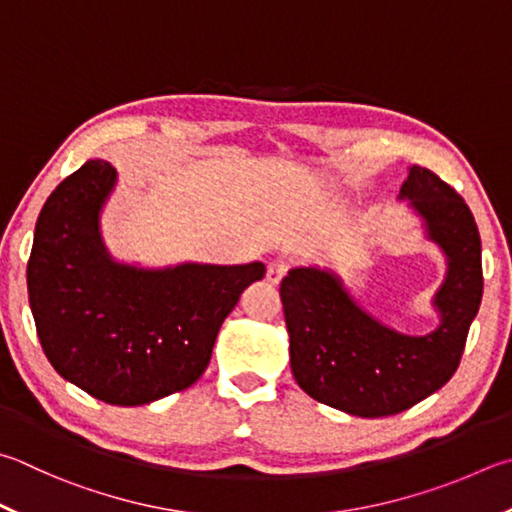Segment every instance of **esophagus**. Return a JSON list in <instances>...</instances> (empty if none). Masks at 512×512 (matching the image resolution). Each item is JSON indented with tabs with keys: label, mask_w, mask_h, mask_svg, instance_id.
<instances>
[{
	"label": "esophagus",
	"mask_w": 512,
	"mask_h": 512,
	"mask_svg": "<svg viewBox=\"0 0 512 512\" xmlns=\"http://www.w3.org/2000/svg\"><path fill=\"white\" fill-rule=\"evenodd\" d=\"M286 273H288V262H286V259L277 257V259H273V262H268V271H266L268 282L277 284Z\"/></svg>",
	"instance_id": "esophagus-1"
}]
</instances>
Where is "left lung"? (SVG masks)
Instances as JSON below:
<instances>
[{
  "label": "left lung",
  "mask_w": 512,
  "mask_h": 512,
  "mask_svg": "<svg viewBox=\"0 0 512 512\" xmlns=\"http://www.w3.org/2000/svg\"><path fill=\"white\" fill-rule=\"evenodd\" d=\"M401 199H410L427 235L448 255V277L434 297L439 329L403 336L385 327L320 268H293L280 284L297 385L315 401L362 418L410 410L448 383L483 295L481 237L461 194L414 165Z\"/></svg>",
  "instance_id": "1"
}]
</instances>
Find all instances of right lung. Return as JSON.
<instances>
[{
  "instance_id": "right-lung-1",
  "label": "right lung",
  "mask_w": 512,
  "mask_h": 512,
  "mask_svg": "<svg viewBox=\"0 0 512 512\" xmlns=\"http://www.w3.org/2000/svg\"><path fill=\"white\" fill-rule=\"evenodd\" d=\"M116 183L87 161L46 199L26 266L37 338L53 369L109 405L183 392L206 371L217 333L262 262L165 271L111 262L98 212Z\"/></svg>"
}]
</instances>
